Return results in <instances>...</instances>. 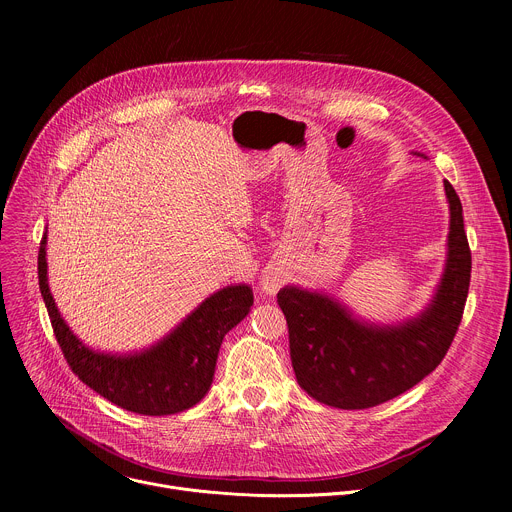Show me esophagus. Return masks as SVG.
Returning <instances> with one entry per match:
<instances>
[{"label": "esophagus", "instance_id": "34e87169", "mask_svg": "<svg viewBox=\"0 0 512 512\" xmlns=\"http://www.w3.org/2000/svg\"><path fill=\"white\" fill-rule=\"evenodd\" d=\"M285 281V275H283V271L279 269V267H267L265 271H263V275H261V281H259V285H261V289L265 291L267 296H275L277 291H279V287H281V283Z\"/></svg>", "mask_w": 512, "mask_h": 512}]
</instances>
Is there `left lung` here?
Masks as SVG:
<instances>
[{
  "instance_id": "obj_1",
  "label": "left lung",
  "mask_w": 512,
  "mask_h": 512,
  "mask_svg": "<svg viewBox=\"0 0 512 512\" xmlns=\"http://www.w3.org/2000/svg\"><path fill=\"white\" fill-rule=\"evenodd\" d=\"M450 200V253L433 304L395 328L360 324L334 300L283 287L277 304L287 320L289 354L300 387L338 409L381 405L435 371L462 322L472 253L464 231L462 202L446 180Z\"/></svg>"
}]
</instances>
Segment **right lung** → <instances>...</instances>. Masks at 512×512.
Returning <instances> with one entry per match:
<instances>
[{"mask_svg": "<svg viewBox=\"0 0 512 512\" xmlns=\"http://www.w3.org/2000/svg\"><path fill=\"white\" fill-rule=\"evenodd\" d=\"M38 283L56 342L87 387L139 415H172L196 405L210 389L218 348L253 306L247 285H231L202 302L168 338L135 356H109L83 346L60 318L46 277V235L38 251Z\"/></svg>", "mask_w": 512, "mask_h": 512, "instance_id": "right-lung-1", "label": "right lung"}]
</instances>
